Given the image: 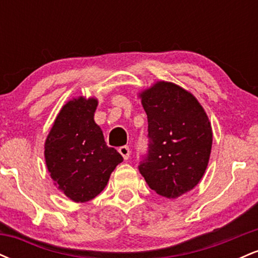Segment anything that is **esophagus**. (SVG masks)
<instances>
[{
  "mask_svg": "<svg viewBox=\"0 0 258 258\" xmlns=\"http://www.w3.org/2000/svg\"><path fill=\"white\" fill-rule=\"evenodd\" d=\"M119 153L122 155V158L125 160H128L130 155H131V152H130V148L127 146H122L119 148Z\"/></svg>",
  "mask_w": 258,
  "mask_h": 258,
  "instance_id": "34e87169",
  "label": "esophagus"
}]
</instances>
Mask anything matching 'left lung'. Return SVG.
I'll return each mask as SVG.
<instances>
[{
  "label": "left lung",
  "mask_w": 258,
  "mask_h": 258,
  "mask_svg": "<svg viewBox=\"0 0 258 258\" xmlns=\"http://www.w3.org/2000/svg\"><path fill=\"white\" fill-rule=\"evenodd\" d=\"M139 97L148 117V153L139 172L161 197L176 199L191 190L209 164L212 128L190 92L159 81Z\"/></svg>",
  "instance_id": "1"
}]
</instances>
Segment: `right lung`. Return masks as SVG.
<instances>
[{"label": "right lung", "mask_w": 258, "mask_h": 258, "mask_svg": "<svg viewBox=\"0 0 258 258\" xmlns=\"http://www.w3.org/2000/svg\"><path fill=\"white\" fill-rule=\"evenodd\" d=\"M98 100L79 97L65 104L44 143V159L54 184L75 203H86L105 188L122 156L106 146L94 122Z\"/></svg>", "instance_id": "right-lung-1"}]
</instances>
